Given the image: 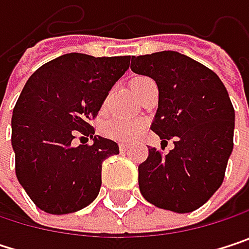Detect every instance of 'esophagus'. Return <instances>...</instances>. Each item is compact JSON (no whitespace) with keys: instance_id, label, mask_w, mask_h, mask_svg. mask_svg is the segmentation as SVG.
Returning a JSON list of instances; mask_svg holds the SVG:
<instances>
[{"instance_id":"esophagus-1","label":"esophagus","mask_w":249,"mask_h":249,"mask_svg":"<svg viewBox=\"0 0 249 249\" xmlns=\"http://www.w3.org/2000/svg\"><path fill=\"white\" fill-rule=\"evenodd\" d=\"M120 150H121L123 153H125V151H128V150H129V145L123 142V144H120Z\"/></svg>"}]
</instances>
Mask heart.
Instances as JSON below:
<instances>
[{
    "label": "heart",
    "instance_id": "obj_1",
    "mask_svg": "<svg viewBox=\"0 0 249 249\" xmlns=\"http://www.w3.org/2000/svg\"><path fill=\"white\" fill-rule=\"evenodd\" d=\"M148 80V77L140 76L135 77L132 80V88H135L137 85H140L141 82ZM145 128V121L144 120H126V118H111L108 121H105L101 125V132L104 137L114 140V141H120V142H128L132 141L134 138H137L142 129Z\"/></svg>",
    "mask_w": 249,
    "mask_h": 249
}]
</instances>
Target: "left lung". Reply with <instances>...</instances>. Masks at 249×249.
<instances>
[{
	"label": "left lung",
	"instance_id": "obj_1",
	"mask_svg": "<svg viewBox=\"0 0 249 249\" xmlns=\"http://www.w3.org/2000/svg\"><path fill=\"white\" fill-rule=\"evenodd\" d=\"M131 71L156 80L159 108L151 129L166 142L167 154L148 147L138 166L144 199L157 208L187 213L219 189L233 148L235 111L218 75L177 52L132 56Z\"/></svg>",
	"mask_w": 249,
	"mask_h": 249
}]
</instances>
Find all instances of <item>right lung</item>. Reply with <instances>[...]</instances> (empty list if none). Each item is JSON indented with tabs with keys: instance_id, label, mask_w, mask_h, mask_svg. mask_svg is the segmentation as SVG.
<instances>
[{
	"instance_id": "add662e5",
	"label": "right lung",
	"mask_w": 249,
	"mask_h": 249,
	"mask_svg": "<svg viewBox=\"0 0 249 249\" xmlns=\"http://www.w3.org/2000/svg\"><path fill=\"white\" fill-rule=\"evenodd\" d=\"M129 56L69 53L38 68L13 109L11 144L16 174L30 199L47 213L86 208L99 193L102 161L118 154L115 141L95 135L96 118ZM92 138L75 147L73 140Z\"/></svg>"
}]
</instances>
